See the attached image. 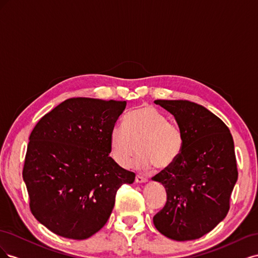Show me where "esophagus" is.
Masks as SVG:
<instances>
[{
    "label": "esophagus",
    "mask_w": 258,
    "mask_h": 258,
    "mask_svg": "<svg viewBox=\"0 0 258 258\" xmlns=\"http://www.w3.org/2000/svg\"><path fill=\"white\" fill-rule=\"evenodd\" d=\"M148 182V179L144 176H141V175H137L136 176V183H146Z\"/></svg>",
    "instance_id": "34e87169"
}]
</instances>
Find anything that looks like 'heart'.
<instances>
[{
	"mask_svg": "<svg viewBox=\"0 0 258 258\" xmlns=\"http://www.w3.org/2000/svg\"><path fill=\"white\" fill-rule=\"evenodd\" d=\"M184 145L182 128L168 121V117L152 105H143L128 113L123 127L115 126L110 134L111 157L122 168L130 165L138 146L137 167L167 169L178 159Z\"/></svg>",
	"mask_w": 258,
	"mask_h": 258,
	"instance_id": "obj_1",
	"label": "heart"
}]
</instances>
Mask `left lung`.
<instances>
[{
    "instance_id": "1",
    "label": "left lung",
    "mask_w": 258,
    "mask_h": 258,
    "mask_svg": "<svg viewBox=\"0 0 258 258\" xmlns=\"http://www.w3.org/2000/svg\"><path fill=\"white\" fill-rule=\"evenodd\" d=\"M174 116L185 138L172 166L152 177L165 186L167 202L153 218L157 230L172 240L199 239L221 223L238 179L228 127L212 112L187 100H156Z\"/></svg>"
}]
</instances>
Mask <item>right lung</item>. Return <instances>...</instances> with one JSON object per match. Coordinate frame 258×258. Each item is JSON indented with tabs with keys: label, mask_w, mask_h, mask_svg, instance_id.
<instances>
[{
	"label": "right lung",
	"mask_w": 258,
	"mask_h": 258,
	"mask_svg": "<svg viewBox=\"0 0 258 258\" xmlns=\"http://www.w3.org/2000/svg\"><path fill=\"white\" fill-rule=\"evenodd\" d=\"M126 101L71 98L30 135L22 177L30 210L56 235L84 240L106 224L122 184L136 174L110 157V134Z\"/></svg>",
	"instance_id": "add662e5"
}]
</instances>
